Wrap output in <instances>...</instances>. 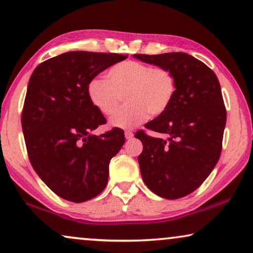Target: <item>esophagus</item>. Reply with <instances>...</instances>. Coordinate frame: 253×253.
<instances>
[{
	"mask_svg": "<svg viewBox=\"0 0 253 253\" xmlns=\"http://www.w3.org/2000/svg\"><path fill=\"white\" fill-rule=\"evenodd\" d=\"M124 134H126V138L127 140L132 139V138H133V132H132V131H126V133H124Z\"/></svg>",
	"mask_w": 253,
	"mask_h": 253,
	"instance_id": "1",
	"label": "esophagus"
}]
</instances>
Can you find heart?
<instances>
[{
    "label": "heart",
    "instance_id": "1",
    "mask_svg": "<svg viewBox=\"0 0 253 253\" xmlns=\"http://www.w3.org/2000/svg\"><path fill=\"white\" fill-rule=\"evenodd\" d=\"M176 83L168 69L137 61H124L110 68L107 81L94 78L87 86L92 105L103 115H112L122 96L123 106L109 121L120 129H131L167 110L175 96Z\"/></svg>",
    "mask_w": 253,
    "mask_h": 253
}]
</instances>
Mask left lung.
Returning <instances> with one entry per match:
<instances>
[{"label":"left lung","mask_w":253,"mask_h":253,"mask_svg":"<svg viewBox=\"0 0 253 253\" xmlns=\"http://www.w3.org/2000/svg\"><path fill=\"white\" fill-rule=\"evenodd\" d=\"M145 63L168 69L176 92L170 106L146 129L166 138L138 131L143 143L138 157L147 188L166 199H178L198 189L219 161L227 114L216 75L186 53L134 54Z\"/></svg>","instance_id":"8db88e82"}]
</instances>
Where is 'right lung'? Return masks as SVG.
Wrapping results in <instances>:
<instances>
[{
  "label": "right lung",
  "mask_w": 253,
  "mask_h": 253,
  "mask_svg": "<svg viewBox=\"0 0 253 253\" xmlns=\"http://www.w3.org/2000/svg\"><path fill=\"white\" fill-rule=\"evenodd\" d=\"M126 58L69 51L38 65L29 81L22 126L31 165L51 191L69 202L83 203L102 192L109 162L126 141L117 127L92 133L106 119L87 94L95 76Z\"/></svg>",
  "instance_id": "add662e5"
}]
</instances>
